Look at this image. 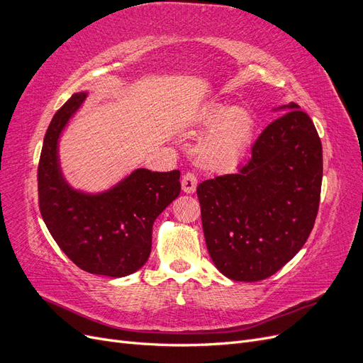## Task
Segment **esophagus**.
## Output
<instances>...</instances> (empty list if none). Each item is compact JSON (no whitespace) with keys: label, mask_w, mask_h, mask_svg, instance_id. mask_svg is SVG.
Here are the masks:
<instances>
[{"label":"esophagus","mask_w":363,"mask_h":363,"mask_svg":"<svg viewBox=\"0 0 363 363\" xmlns=\"http://www.w3.org/2000/svg\"><path fill=\"white\" fill-rule=\"evenodd\" d=\"M196 189V177L192 172L183 175L182 179V191L184 194H194Z\"/></svg>","instance_id":"34e87169"}]
</instances>
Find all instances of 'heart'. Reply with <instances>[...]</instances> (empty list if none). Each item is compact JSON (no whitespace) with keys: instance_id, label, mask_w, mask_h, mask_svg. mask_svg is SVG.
<instances>
[{"instance_id":"b5f03b06","label":"heart","mask_w":363,"mask_h":363,"mask_svg":"<svg viewBox=\"0 0 363 363\" xmlns=\"http://www.w3.org/2000/svg\"><path fill=\"white\" fill-rule=\"evenodd\" d=\"M195 125L206 128L195 147L201 168L228 172L247 156L255 138L256 119L244 106L208 103L196 115Z\"/></svg>"}]
</instances>
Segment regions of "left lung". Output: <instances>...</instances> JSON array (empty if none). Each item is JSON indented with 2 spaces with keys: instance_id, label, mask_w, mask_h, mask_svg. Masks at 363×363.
<instances>
[{
  "instance_id": "1",
  "label": "left lung",
  "mask_w": 363,
  "mask_h": 363,
  "mask_svg": "<svg viewBox=\"0 0 363 363\" xmlns=\"http://www.w3.org/2000/svg\"><path fill=\"white\" fill-rule=\"evenodd\" d=\"M262 131L239 174L199 184L215 267L235 281L271 277L301 250L320 206L323 145L309 115L289 103Z\"/></svg>"
}]
</instances>
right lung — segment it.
Returning a JSON list of instances; mask_svg holds the SVG:
<instances>
[{
    "label": "right lung",
    "mask_w": 363,
    "mask_h": 363,
    "mask_svg": "<svg viewBox=\"0 0 363 363\" xmlns=\"http://www.w3.org/2000/svg\"><path fill=\"white\" fill-rule=\"evenodd\" d=\"M87 92H77L52 116L38 168L39 207L51 236L77 267L125 277L145 265L152 224L180 194V171H131L103 192L75 189L65 179L59 139Z\"/></svg>",
    "instance_id": "1"
}]
</instances>
